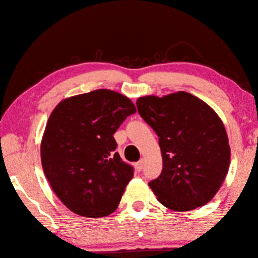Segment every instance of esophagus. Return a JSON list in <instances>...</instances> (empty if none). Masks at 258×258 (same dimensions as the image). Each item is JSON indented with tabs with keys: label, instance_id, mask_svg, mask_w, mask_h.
Returning a JSON list of instances; mask_svg holds the SVG:
<instances>
[{
	"label": "esophagus",
	"instance_id": "1",
	"mask_svg": "<svg viewBox=\"0 0 258 258\" xmlns=\"http://www.w3.org/2000/svg\"><path fill=\"white\" fill-rule=\"evenodd\" d=\"M143 166H144V160L143 159H141V160H139L137 163H135V169L140 172L143 169Z\"/></svg>",
	"mask_w": 258,
	"mask_h": 258
}]
</instances>
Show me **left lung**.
I'll list each match as a JSON object with an SVG mask.
<instances>
[{
    "mask_svg": "<svg viewBox=\"0 0 258 258\" xmlns=\"http://www.w3.org/2000/svg\"><path fill=\"white\" fill-rule=\"evenodd\" d=\"M137 107L159 138L162 171L149 182L159 202L179 212L209 203L230 163L227 132L218 114L185 91L141 97Z\"/></svg>",
    "mask_w": 258,
    "mask_h": 258,
    "instance_id": "left-lung-1",
    "label": "left lung"
}]
</instances>
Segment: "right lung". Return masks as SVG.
I'll return each mask as SVG.
<instances>
[{"label": "right lung", "mask_w": 258, "mask_h": 258, "mask_svg": "<svg viewBox=\"0 0 258 258\" xmlns=\"http://www.w3.org/2000/svg\"><path fill=\"white\" fill-rule=\"evenodd\" d=\"M134 113L127 97L98 89L60 101L50 114L41 165L51 189L72 212L101 218L118 207L134 169L116 152L113 135Z\"/></svg>", "instance_id": "obj_1"}]
</instances>
